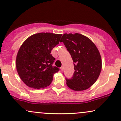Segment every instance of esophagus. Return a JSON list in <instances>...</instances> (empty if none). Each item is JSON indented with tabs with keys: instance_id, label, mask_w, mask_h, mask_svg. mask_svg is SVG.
<instances>
[{
	"instance_id": "1",
	"label": "esophagus",
	"mask_w": 121,
	"mask_h": 121,
	"mask_svg": "<svg viewBox=\"0 0 121 121\" xmlns=\"http://www.w3.org/2000/svg\"><path fill=\"white\" fill-rule=\"evenodd\" d=\"M63 67H62V66H61V67L60 68V69H61V71H63Z\"/></svg>"
}]
</instances>
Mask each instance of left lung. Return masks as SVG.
Masks as SVG:
<instances>
[{"label": "left lung", "mask_w": 121, "mask_h": 121, "mask_svg": "<svg viewBox=\"0 0 121 121\" xmlns=\"http://www.w3.org/2000/svg\"><path fill=\"white\" fill-rule=\"evenodd\" d=\"M60 41L71 55L75 70L72 78H66V85L74 91L87 89L100 74L102 60L99 51L91 39L78 33L64 34Z\"/></svg>", "instance_id": "obj_1"}]
</instances>
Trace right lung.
Segmentation results:
<instances>
[{
  "instance_id": "add662e5",
  "label": "right lung",
  "mask_w": 121,
  "mask_h": 121,
  "mask_svg": "<svg viewBox=\"0 0 121 121\" xmlns=\"http://www.w3.org/2000/svg\"><path fill=\"white\" fill-rule=\"evenodd\" d=\"M61 34L38 33L21 45L16 56V69L25 84L32 88H45L52 82L59 68L53 66L55 59L51 51L60 42Z\"/></svg>"
}]
</instances>
